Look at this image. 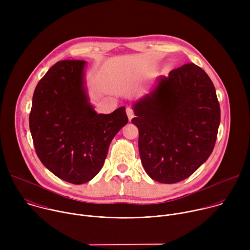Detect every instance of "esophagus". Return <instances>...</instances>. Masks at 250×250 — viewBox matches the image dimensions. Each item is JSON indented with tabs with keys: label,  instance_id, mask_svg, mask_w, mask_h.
<instances>
[{
	"label": "esophagus",
	"instance_id": "1",
	"mask_svg": "<svg viewBox=\"0 0 250 250\" xmlns=\"http://www.w3.org/2000/svg\"><path fill=\"white\" fill-rule=\"evenodd\" d=\"M125 112H126V115H127V118H128V120L130 121L132 118H133V111H132V109H130V108H126V110H125Z\"/></svg>",
	"mask_w": 250,
	"mask_h": 250
}]
</instances>
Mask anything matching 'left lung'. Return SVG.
<instances>
[{
  "label": "left lung",
  "mask_w": 250,
  "mask_h": 250,
  "mask_svg": "<svg viewBox=\"0 0 250 250\" xmlns=\"http://www.w3.org/2000/svg\"><path fill=\"white\" fill-rule=\"evenodd\" d=\"M132 109L140 160L151 179L164 184L183 181L211 154L221 109L215 86L196 64L157 77Z\"/></svg>",
  "instance_id": "left-lung-1"
}]
</instances>
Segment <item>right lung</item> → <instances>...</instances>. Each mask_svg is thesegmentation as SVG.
Wrapping results in <instances>:
<instances>
[{
    "instance_id": "right-lung-1",
    "label": "right lung",
    "mask_w": 250,
    "mask_h": 250,
    "mask_svg": "<svg viewBox=\"0 0 250 250\" xmlns=\"http://www.w3.org/2000/svg\"><path fill=\"white\" fill-rule=\"evenodd\" d=\"M87 62L55 63L35 87L29 128L42 164L60 179L84 184L102 169L115 135L128 119L125 106L98 114L86 86Z\"/></svg>"
}]
</instances>
